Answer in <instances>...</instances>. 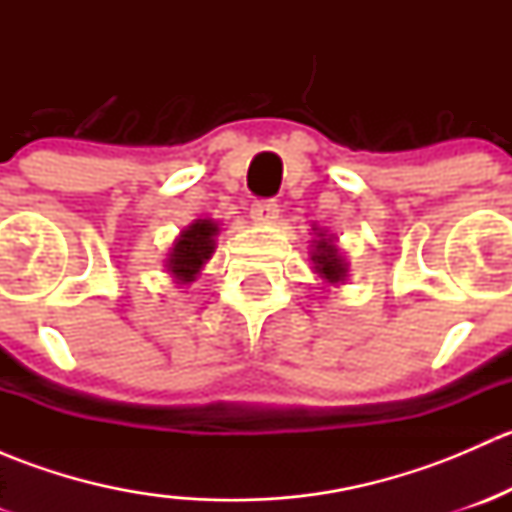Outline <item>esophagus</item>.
<instances>
[{
	"instance_id": "1",
	"label": "esophagus",
	"mask_w": 512,
	"mask_h": 512,
	"mask_svg": "<svg viewBox=\"0 0 512 512\" xmlns=\"http://www.w3.org/2000/svg\"><path fill=\"white\" fill-rule=\"evenodd\" d=\"M250 218L260 225H270L280 218V205L275 200H257L250 210Z\"/></svg>"
}]
</instances>
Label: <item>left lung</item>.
<instances>
[{"label": "left lung", "mask_w": 512, "mask_h": 512, "mask_svg": "<svg viewBox=\"0 0 512 512\" xmlns=\"http://www.w3.org/2000/svg\"><path fill=\"white\" fill-rule=\"evenodd\" d=\"M314 237L309 242V260H312L314 272L322 277L324 287H339L347 282L349 277V262L347 257L339 252L337 237L322 227H312Z\"/></svg>", "instance_id": "1"}]
</instances>
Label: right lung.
I'll use <instances>...</instances> for the list:
<instances>
[{
    "mask_svg": "<svg viewBox=\"0 0 512 512\" xmlns=\"http://www.w3.org/2000/svg\"><path fill=\"white\" fill-rule=\"evenodd\" d=\"M218 235V220L200 218L193 220L175 237L173 247L168 250V257L163 260L165 272L173 277L175 285H190L203 272L205 262L213 257L215 247H218Z\"/></svg>",
    "mask_w": 512,
    "mask_h": 512,
    "instance_id": "right-lung-1",
    "label": "right lung"
}]
</instances>
